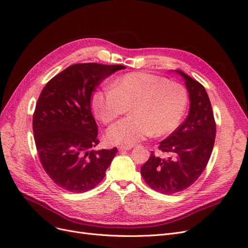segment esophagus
I'll return each mask as SVG.
<instances>
[{
	"label": "esophagus",
	"mask_w": 248,
	"mask_h": 248,
	"mask_svg": "<svg viewBox=\"0 0 248 248\" xmlns=\"http://www.w3.org/2000/svg\"><path fill=\"white\" fill-rule=\"evenodd\" d=\"M132 147H133V145H119V146H118V150L120 151V152L129 151V150H131Z\"/></svg>",
	"instance_id": "esophagus-1"
}]
</instances>
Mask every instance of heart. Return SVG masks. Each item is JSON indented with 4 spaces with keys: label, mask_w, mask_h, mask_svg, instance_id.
Wrapping results in <instances>:
<instances>
[{
    "label": "heart",
    "mask_w": 248,
    "mask_h": 248,
    "mask_svg": "<svg viewBox=\"0 0 248 248\" xmlns=\"http://www.w3.org/2000/svg\"><path fill=\"white\" fill-rule=\"evenodd\" d=\"M188 104L186 88L166 77L132 72L116 79L110 91L92 97L95 117L104 124L114 122L130 108L131 115L107 131L113 144H133L154 135L165 136L179 126Z\"/></svg>",
    "instance_id": "heart-1"
}]
</instances>
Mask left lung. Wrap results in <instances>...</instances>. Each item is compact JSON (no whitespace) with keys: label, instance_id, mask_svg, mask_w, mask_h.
Returning a JSON list of instances; mask_svg holds the SVG:
<instances>
[{"label":"left lung","instance_id":"1","mask_svg":"<svg viewBox=\"0 0 248 248\" xmlns=\"http://www.w3.org/2000/svg\"><path fill=\"white\" fill-rule=\"evenodd\" d=\"M190 108L185 121L160 142L158 150L169 155L162 157L152 152L140 174L154 190L164 194L183 191L202 175L209 163L216 138L214 112L204 87L187 74Z\"/></svg>","mask_w":248,"mask_h":248}]
</instances>
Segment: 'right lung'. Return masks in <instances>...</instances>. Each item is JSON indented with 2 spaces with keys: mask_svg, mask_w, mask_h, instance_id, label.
<instances>
[{
  "mask_svg": "<svg viewBox=\"0 0 248 248\" xmlns=\"http://www.w3.org/2000/svg\"><path fill=\"white\" fill-rule=\"evenodd\" d=\"M124 68L74 64L54 76L39 94L32 118L36 151L47 176L67 191L94 188L118 152L117 147L93 150L100 140L91 103L97 85Z\"/></svg>",
  "mask_w": 248,
  "mask_h": 248,
  "instance_id": "obj_1",
  "label": "right lung"
}]
</instances>
